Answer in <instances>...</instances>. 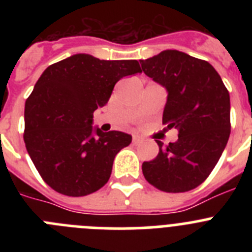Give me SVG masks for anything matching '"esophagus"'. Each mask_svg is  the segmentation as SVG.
Instances as JSON below:
<instances>
[{
    "mask_svg": "<svg viewBox=\"0 0 252 252\" xmlns=\"http://www.w3.org/2000/svg\"><path fill=\"white\" fill-rule=\"evenodd\" d=\"M132 142L135 144V145H137V144H140V142H141V139H140L139 136H136V135H133Z\"/></svg>",
    "mask_w": 252,
    "mask_h": 252,
    "instance_id": "34e87169",
    "label": "esophagus"
}]
</instances>
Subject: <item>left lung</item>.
I'll list each match as a JSON object with an SVG mask.
<instances>
[{"label": "left lung", "mask_w": 252, "mask_h": 252, "mask_svg": "<svg viewBox=\"0 0 252 252\" xmlns=\"http://www.w3.org/2000/svg\"><path fill=\"white\" fill-rule=\"evenodd\" d=\"M142 72L168 93L162 124L178 128V140L142 162L149 183L168 193L194 189L216 166L231 132L230 93L208 62L179 50L140 60Z\"/></svg>", "instance_id": "1"}]
</instances>
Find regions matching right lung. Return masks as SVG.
<instances>
[{
    "label": "right lung",
    "instance_id": "right-lung-1",
    "mask_svg": "<svg viewBox=\"0 0 252 252\" xmlns=\"http://www.w3.org/2000/svg\"><path fill=\"white\" fill-rule=\"evenodd\" d=\"M136 73H141L137 60L90 54H74L44 70L26 99L24 141L54 190L82 197L108 182L115 157L132 136L101 131L93 126V112L106 106L121 78Z\"/></svg>",
    "mask_w": 252,
    "mask_h": 252
}]
</instances>
